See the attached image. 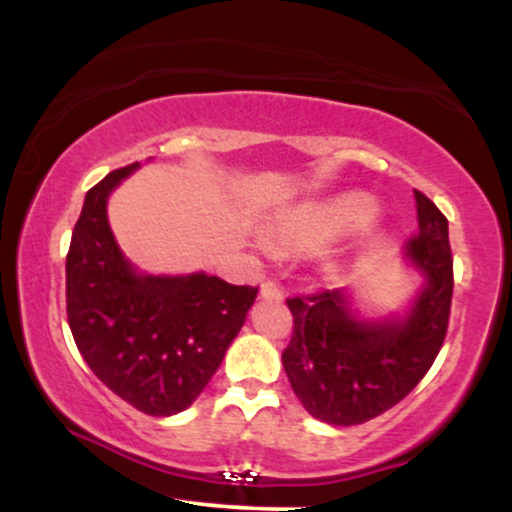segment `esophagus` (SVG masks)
<instances>
[{
	"label": "esophagus",
	"mask_w": 512,
	"mask_h": 512,
	"mask_svg": "<svg viewBox=\"0 0 512 512\" xmlns=\"http://www.w3.org/2000/svg\"><path fill=\"white\" fill-rule=\"evenodd\" d=\"M260 296L267 298V301H281V298H284V291H281V286L276 284L274 279H267V281H264V284H262Z\"/></svg>",
	"instance_id": "obj_1"
}]
</instances>
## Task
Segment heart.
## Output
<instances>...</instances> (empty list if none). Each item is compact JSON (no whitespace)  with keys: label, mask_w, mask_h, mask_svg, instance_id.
Wrapping results in <instances>:
<instances>
[{"label":"heart","mask_w":512,"mask_h":512,"mask_svg":"<svg viewBox=\"0 0 512 512\" xmlns=\"http://www.w3.org/2000/svg\"><path fill=\"white\" fill-rule=\"evenodd\" d=\"M375 214L378 209L373 199L361 192H346L296 211L281 228V240L291 248L315 250L363 231L375 219Z\"/></svg>","instance_id":"b5f03b06"}]
</instances>
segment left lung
Here are the masks:
<instances>
[{"instance_id":"left-lung-1","label":"left lung","mask_w":512,"mask_h":512,"mask_svg":"<svg viewBox=\"0 0 512 512\" xmlns=\"http://www.w3.org/2000/svg\"><path fill=\"white\" fill-rule=\"evenodd\" d=\"M419 231L407 257L426 274V289L402 322H358L342 291L286 298L291 342L281 354L289 383L315 419L356 426L395 407L421 383L445 342L452 303L448 219L414 190Z\"/></svg>"}]
</instances>
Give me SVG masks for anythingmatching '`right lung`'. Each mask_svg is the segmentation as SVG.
Listing matches in <instances>:
<instances>
[{
    "instance_id": "obj_1",
    "label": "right lung",
    "mask_w": 512,
    "mask_h": 512,
    "mask_svg": "<svg viewBox=\"0 0 512 512\" xmlns=\"http://www.w3.org/2000/svg\"><path fill=\"white\" fill-rule=\"evenodd\" d=\"M139 163L86 192L67 252V320L88 368L149 416L187 409L221 366L260 286L219 276H139L105 216L110 190Z\"/></svg>"
}]
</instances>
